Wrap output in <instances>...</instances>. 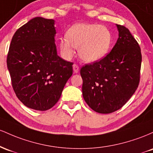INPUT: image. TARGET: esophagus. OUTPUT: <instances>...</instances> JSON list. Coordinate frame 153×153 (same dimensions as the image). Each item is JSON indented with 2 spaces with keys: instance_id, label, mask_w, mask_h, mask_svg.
I'll list each match as a JSON object with an SVG mask.
<instances>
[{
  "instance_id": "obj_1",
  "label": "esophagus",
  "mask_w": 153,
  "mask_h": 153,
  "mask_svg": "<svg viewBox=\"0 0 153 153\" xmlns=\"http://www.w3.org/2000/svg\"><path fill=\"white\" fill-rule=\"evenodd\" d=\"M73 72H74V73H78L79 72V70H80V68H79V66L76 64L73 65Z\"/></svg>"
}]
</instances>
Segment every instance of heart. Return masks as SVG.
Returning <instances> with one entry per match:
<instances>
[{
    "label": "heart",
    "mask_w": 153,
    "mask_h": 153,
    "mask_svg": "<svg viewBox=\"0 0 153 153\" xmlns=\"http://www.w3.org/2000/svg\"><path fill=\"white\" fill-rule=\"evenodd\" d=\"M60 39L59 49L66 59L71 58L78 49L79 57L84 62H98L106 56L111 45V34L106 27L92 24H77L71 26Z\"/></svg>",
    "instance_id": "1"
}]
</instances>
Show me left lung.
<instances>
[{
    "mask_svg": "<svg viewBox=\"0 0 153 153\" xmlns=\"http://www.w3.org/2000/svg\"><path fill=\"white\" fill-rule=\"evenodd\" d=\"M117 26L119 38L111 51L99 62L80 69L83 99L100 114H110L122 108L140 82V47L127 28Z\"/></svg>",
    "mask_w": 153,
    "mask_h": 153,
    "instance_id": "8db88e82",
    "label": "left lung"
}]
</instances>
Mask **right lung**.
<instances>
[{
    "label": "right lung",
    "mask_w": 153,
    "mask_h": 153,
    "mask_svg": "<svg viewBox=\"0 0 153 153\" xmlns=\"http://www.w3.org/2000/svg\"><path fill=\"white\" fill-rule=\"evenodd\" d=\"M54 21L35 17L15 32L7 67L16 95L28 108L46 111L58 101L73 62L57 55Z\"/></svg>",
    "instance_id": "obj_1"
}]
</instances>
